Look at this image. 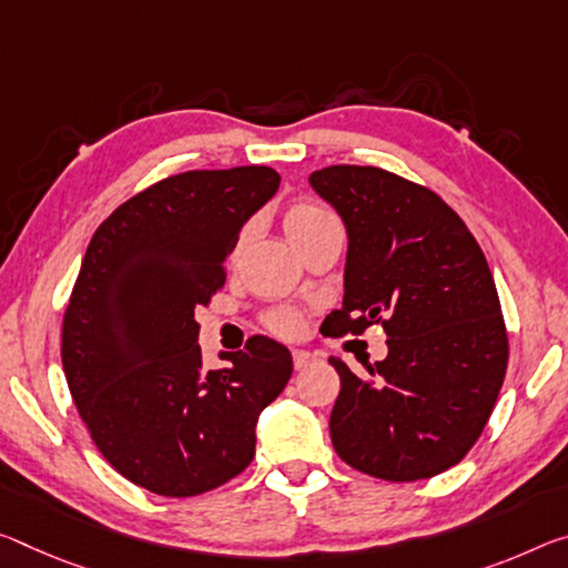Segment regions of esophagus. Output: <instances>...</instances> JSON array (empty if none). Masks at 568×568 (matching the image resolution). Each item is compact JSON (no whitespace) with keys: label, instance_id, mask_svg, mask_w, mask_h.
Instances as JSON below:
<instances>
[{"label":"esophagus","instance_id":"34e87169","mask_svg":"<svg viewBox=\"0 0 568 568\" xmlns=\"http://www.w3.org/2000/svg\"><path fill=\"white\" fill-rule=\"evenodd\" d=\"M318 362V356L316 354H311V351H293V366L298 368H305V366H311V364H316Z\"/></svg>","mask_w":568,"mask_h":568}]
</instances>
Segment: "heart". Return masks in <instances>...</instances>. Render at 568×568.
Returning <instances> with one entry per match:
<instances>
[{
	"label": "heart",
	"instance_id": "obj_1",
	"mask_svg": "<svg viewBox=\"0 0 568 568\" xmlns=\"http://www.w3.org/2000/svg\"><path fill=\"white\" fill-rule=\"evenodd\" d=\"M331 220H336V217H333L328 210H323L321 204L311 202V200H295L287 204V210L283 214V227L287 232V237H291L295 245H301L305 237L313 235V232L323 227V224ZM245 237H247V232H242L240 245L245 242ZM265 323L270 331L277 333V336H285V338L298 336V333L303 331V318L291 308L270 311L265 316Z\"/></svg>",
	"mask_w": 568,
	"mask_h": 568
}]
</instances>
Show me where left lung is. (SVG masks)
Segmentation results:
<instances>
[{
	"mask_svg": "<svg viewBox=\"0 0 568 568\" xmlns=\"http://www.w3.org/2000/svg\"><path fill=\"white\" fill-rule=\"evenodd\" d=\"M311 186L348 232L344 305L328 336L382 326L389 356L341 376L331 443L372 478H435L478 443L508 368V331L483 250L432 189L379 166H326Z\"/></svg>",
	"mask_w": 568,
	"mask_h": 568,
	"instance_id": "1",
	"label": "left lung"
}]
</instances>
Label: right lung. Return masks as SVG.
<instances>
[{
    "mask_svg": "<svg viewBox=\"0 0 568 568\" xmlns=\"http://www.w3.org/2000/svg\"><path fill=\"white\" fill-rule=\"evenodd\" d=\"M277 184L270 166L184 171L133 194L90 240L62 316V368L95 447L133 485L189 498L252 463L291 351L250 336L206 372L194 311L222 291L242 224Z\"/></svg>",
    "mask_w": 568,
    "mask_h": 568,
    "instance_id": "add662e5",
    "label": "right lung"
}]
</instances>
